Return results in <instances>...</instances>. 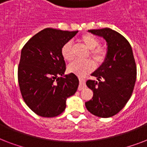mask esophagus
<instances>
[{
    "label": "esophagus",
    "instance_id": "esophagus-1",
    "mask_svg": "<svg viewBox=\"0 0 147 147\" xmlns=\"http://www.w3.org/2000/svg\"><path fill=\"white\" fill-rule=\"evenodd\" d=\"M85 79H83V78H79V87H78V90L81 91V90H82L83 88H85Z\"/></svg>",
    "mask_w": 147,
    "mask_h": 147
}]
</instances>
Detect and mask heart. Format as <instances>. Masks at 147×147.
<instances>
[{"label": "heart", "mask_w": 147, "mask_h": 147, "mask_svg": "<svg viewBox=\"0 0 147 147\" xmlns=\"http://www.w3.org/2000/svg\"><path fill=\"white\" fill-rule=\"evenodd\" d=\"M82 43L89 49L90 56L97 62H101L104 61L106 56V50L103 47L99 46V40L98 38L90 34H85L81 38ZM61 53L63 59L66 61H71L74 58L73 47L71 41H68L62 46ZM94 69V64L91 60L80 61L75 60L74 62L68 65V71L69 73L75 74L78 77H84L87 74L92 71Z\"/></svg>", "instance_id": "b5f03b06"}]
</instances>
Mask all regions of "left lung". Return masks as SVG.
<instances>
[{
    "label": "left lung",
    "instance_id": "left-lung-1",
    "mask_svg": "<svg viewBox=\"0 0 147 147\" xmlns=\"http://www.w3.org/2000/svg\"><path fill=\"white\" fill-rule=\"evenodd\" d=\"M88 32L104 38L107 49L102 65L92 74L98 81L86 82L93 98L85 102V107L95 116L107 118L123 109L132 95L137 66L131 46L121 34L110 28Z\"/></svg>",
    "mask_w": 147,
    "mask_h": 147
}]
</instances>
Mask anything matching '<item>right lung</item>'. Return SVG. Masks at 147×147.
Returning <instances> with one entry per match:
<instances>
[{
	"label": "right lung",
	"mask_w": 147,
	"mask_h": 147,
	"mask_svg": "<svg viewBox=\"0 0 147 147\" xmlns=\"http://www.w3.org/2000/svg\"><path fill=\"white\" fill-rule=\"evenodd\" d=\"M78 31L47 28L34 35L21 50L18 82L26 105L39 116L53 117L62 114L66 99L78 89L75 74L64 75L62 46Z\"/></svg>",
	"instance_id": "add662e5"
}]
</instances>
